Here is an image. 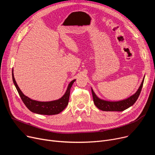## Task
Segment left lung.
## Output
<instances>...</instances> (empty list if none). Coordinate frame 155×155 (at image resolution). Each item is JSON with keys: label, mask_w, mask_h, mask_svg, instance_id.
I'll use <instances>...</instances> for the list:
<instances>
[{"label": "left lung", "mask_w": 155, "mask_h": 155, "mask_svg": "<svg viewBox=\"0 0 155 155\" xmlns=\"http://www.w3.org/2000/svg\"><path fill=\"white\" fill-rule=\"evenodd\" d=\"M144 79V77L142 81L140 87L134 95H133L132 96L129 97V98L117 102H110L99 99V97L95 95L92 88L93 100L95 106L98 109L104 111H123L126 110L129 107L132 106V105L136 102V101L138 99V97H139V95L141 93V89L143 87Z\"/></svg>", "instance_id": "1"}]
</instances>
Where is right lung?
<instances>
[{
	"label": "right lung",
	"mask_w": 155,
	"mask_h": 155,
	"mask_svg": "<svg viewBox=\"0 0 155 155\" xmlns=\"http://www.w3.org/2000/svg\"><path fill=\"white\" fill-rule=\"evenodd\" d=\"M12 75L13 82L15 86V88L17 89L22 102L25 104L27 108L32 112L43 115L58 114L60 113L65 109V107L67 106V105L68 104L70 94V88L73 84L74 83L75 81V80H73L69 84L66 92H65L63 96L61 97L60 99L50 102H39L35 100H32L25 95H24V94L21 92L17 83L15 82L14 77L13 70Z\"/></svg>",
	"instance_id": "1"
}]
</instances>
